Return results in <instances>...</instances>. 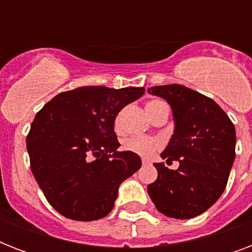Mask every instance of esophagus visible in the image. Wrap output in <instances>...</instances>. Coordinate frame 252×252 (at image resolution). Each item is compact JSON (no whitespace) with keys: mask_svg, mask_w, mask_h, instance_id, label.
Listing matches in <instances>:
<instances>
[{"mask_svg":"<svg viewBox=\"0 0 252 252\" xmlns=\"http://www.w3.org/2000/svg\"><path fill=\"white\" fill-rule=\"evenodd\" d=\"M150 159L149 158H142V165H149Z\"/></svg>","mask_w":252,"mask_h":252,"instance_id":"34e87169","label":"esophagus"}]
</instances>
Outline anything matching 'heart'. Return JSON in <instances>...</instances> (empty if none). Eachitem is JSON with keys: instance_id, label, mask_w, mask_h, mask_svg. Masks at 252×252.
Instances as JSON below:
<instances>
[{"instance_id": "obj_1", "label": "heart", "mask_w": 252, "mask_h": 252, "mask_svg": "<svg viewBox=\"0 0 252 252\" xmlns=\"http://www.w3.org/2000/svg\"><path fill=\"white\" fill-rule=\"evenodd\" d=\"M158 103H163L161 100H153V102L148 103V106H156ZM119 128V123L116 122V129ZM123 148L126 152L137 154V156H142V157H148L150 154H153L156 150L159 148V142L156 138L150 137H132L128 138L123 144Z\"/></svg>"}]
</instances>
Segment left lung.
<instances>
[{
  "mask_svg": "<svg viewBox=\"0 0 252 252\" xmlns=\"http://www.w3.org/2000/svg\"><path fill=\"white\" fill-rule=\"evenodd\" d=\"M148 93L171 107L175 126L161 157L179 162L176 170L154 163L158 178L148 193L167 217L193 219L225 191L235 158L234 124L213 99L182 85L154 86Z\"/></svg>",
  "mask_w": 252,
  "mask_h": 252,
  "instance_id": "8db88e82",
  "label": "left lung"
}]
</instances>
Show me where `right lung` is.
Here are the masks:
<instances>
[{
  "mask_svg": "<svg viewBox=\"0 0 252 252\" xmlns=\"http://www.w3.org/2000/svg\"><path fill=\"white\" fill-rule=\"evenodd\" d=\"M145 87L84 86L52 98L27 136L31 170L48 203L66 219L94 221L115 205L120 184L141 158L120 146L114 130L122 108Z\"/></svg>",
  "mask_w": 252,
  "mask_h": 252,
  "instance_id": "right-lung-1",
  "label": "right lung"
}]
</instances>
